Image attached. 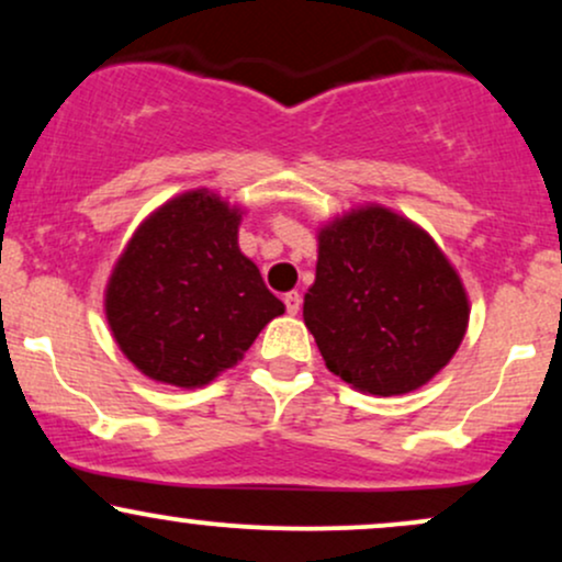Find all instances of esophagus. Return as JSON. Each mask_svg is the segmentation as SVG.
Wrapping results in <instances>:
<instances>
[{"label": "esophagus", "instance_id": "esophagus-1", "mask_svg": "<svg viewBox=\"0 0 562 562\" xmlns=\"http://www.w3.org/2000/svg\"><path fill=\"white\" fill-rule=\"evenodd\" d=\"M285 308H288V314H299V308H301V293L299 290H290V293H285Z\"/></svg>", "mask_w": 562, "mask_h": 562}]
</instances>
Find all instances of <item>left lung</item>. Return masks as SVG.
Instances as JSON below:
<instances>
[{"mask_svg":"<svg viewBox=\"0 0 562 562\" xmlns=\"http://www.w3.org/2000/svg\"><path fill=\"white\" fill-rule=\"evenodd\" d=\"M468 317L460 274L409 218L364 205L319 229L303 322L327 370L357 391L420 389L454 357Z\"/></svg>","mask_w":562,"mask_h":562,"instance_id":"1","label":"left lung"}]
</instances>
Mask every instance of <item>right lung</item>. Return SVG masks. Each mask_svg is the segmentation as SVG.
I'll return each instance as SVG.
<instances>
[{
	"label": "right lung",
	"instance_id": "add662e5",
	"mask_svg": "<svg viewBox=\"0 0 562 562\" xmlns=\"http://www.w3.org/2000/svg\"><path fill=\"white\" fill-rule=\"evenodd\" d=\"M240 218L214 192H184L153 211L115 261L105 317L142 375L177 389L211 383L285 312L237 245Z\"/></svg>",
	"mask_w": 562,
	"mask_h": 562
}]
</instances>
